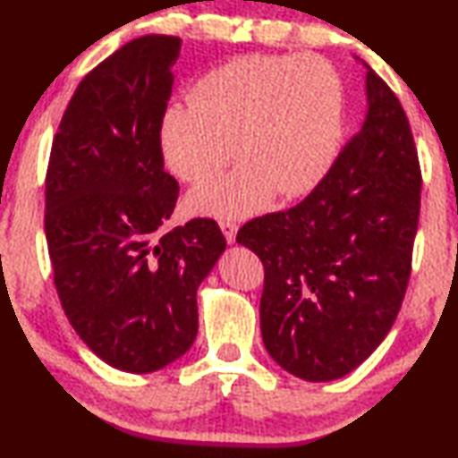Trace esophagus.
Returning a JSON list of instances; mask_svg holds the SVG:
<instances>
[{"label": "esophagus", "instance_id": "34e87169", "mask_svg": "<svg viewBox=\"0 0 458 458\" xmlns=\"http://www.w3.org/2000/svg\"><path fill=\"white\" fill-rule=\"evenodd\" d=\"M221 225V231H223V235H225V240H227V243H233L235 242V233H237V225L233 223V221H221L218 223Z\"/></svg>", "mask_w": 458, "mask_h": 458}]
</instances>
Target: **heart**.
I'll use <instances>...</instances> for the list:
<instances>
[{"mask_svg": "<svg viewBox=\"0 0 458 458\" xmlns=\"http://www.w3.org/2000/svg\"><path fill=\"white\" fill-rule=\"evenodd\" d=\"M344 93L335 68L318 55H242L202 74L190 102L158 121L162 162L198 183L233 156L240 165L190 193L196 215H256L273 193L290 199L321 183L342 140Z\"/></svg>", "mask_w": 458, "mask_h": 458, "instance_id": "b5f03b06", "label": "heart"}]
</instances>
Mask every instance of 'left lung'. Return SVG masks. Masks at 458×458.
Here are the masks:
<instances>
[{
	"mask_svg": "<svg viewBox=\"0 0 458 458\" xmlns=\"http://www.w3.org/2000/svg\"><path fill=\"white\" fill-rule=\"evenodd\" d=\"M367 114L321 183L254 218L237 243L265 265L260 331L287 373L331 381L384 342L411 277L421 171L394 91L367 66Z\"/></svg>",
	"mask_w": 458,
	"mask_h": 458,
	"instance_id": "1",
	"label": "left lung"
}]
</instances>
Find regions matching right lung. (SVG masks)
I'll return each instance as SVG.
<instances>
[{"label":"right lung","instance_id":"1","mask_svg":"<svg viewBox=\"0 0 458 458\" xmlns=\"http://www.w3.org/2000/svg\"><path fill=\"white\" fill-rule=\"evenodd\" d=\"M181 39L146 35L81 81L52 143L46 237L68 321L96 356L152 373L191 348L198 287L227 242L212 218L165 233L179 185L158 121Z\"/></svg>","mask_w":458,"mask_h":458}]
</instances>
